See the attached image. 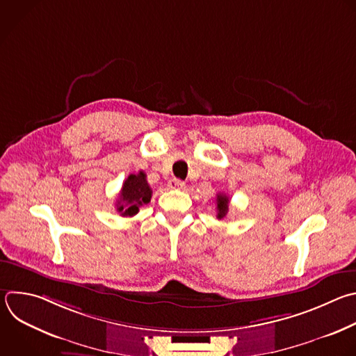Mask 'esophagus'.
Segmentation results:
<instances>
[{
  "mask_svg": "<svg viewBox=\"0 0 356 356\" xmlns=\"http://www.w3.org/2000/svg\"><path fill=\"white\" fill-rule=\"evenodd\" d=\"M168 187H169V188H173V190H181V188L186 187V183L181 181V180H179V179H172V180H169Z\"/></svg>",
  "mask_w": 356,
  "mask_h": 356,
  "instance_id": "esophagus-1",
  "label": "esophagus"
}]
</instances>
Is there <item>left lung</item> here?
Here are the masks:
<instances>
[{"label":"left lung","instance_id":"left-lung-1","mask_svg":"<svg viewBox=\"0 0 356 356\" xmlns=\"http://www.w3.org/2000/svg\"><path fill=\"white\" fill-rule=\"evenodd\" d=\"M227 209H229V198L226 197V194L223 193L216 194V211H218L216 216L222 219L227 213Z\"/></svg>","mask_w":356,"mask_h":356}]
</instances>
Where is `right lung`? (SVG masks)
I'll use <instances>...</instances> for the list:
<instances>
[{
	"instance_id": "add662e5",
	"label": "right lung",
	"mask_w": 356,
	"mask_h": 356,
	"mask_svg": "<svg viewBox=\"0 0 356 356\" xmlns=\"http://www.w3.org/2000/svg\"><path fill=\"white\" fill-rule=\"evenodd\" d=\"M151 197L152 188L147 181V175L143 170L137 175H130L115 201L117 212L123 216H134L138 213L140 207L151 201Z\"/></svg>"
}]
</instances>
